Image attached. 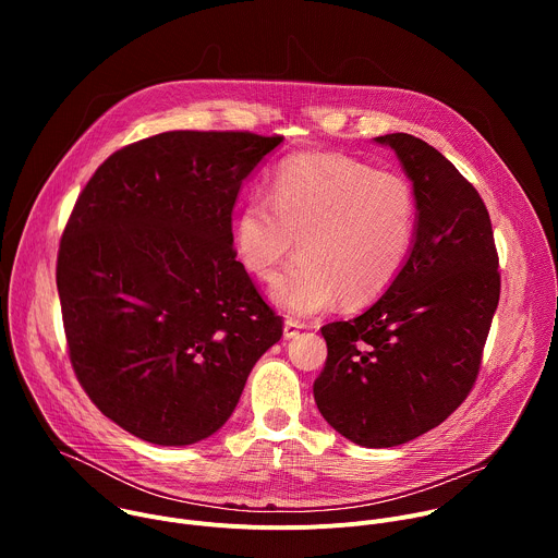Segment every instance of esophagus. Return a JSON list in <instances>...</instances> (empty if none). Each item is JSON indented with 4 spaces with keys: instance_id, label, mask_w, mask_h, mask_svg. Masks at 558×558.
Returning <instances> with one entry per match:
<instances>
[{
    "instance_id": "esophagus-1",
    "label": "esophagus",
    "mask_w": 558,
    "mask_h": 558,
    "mask_svg": "<svg viewBox=\"0 0 558 558\" xmlns=\"http://www.w3.org/2000/svg\"><path fill=\"white\" fill-rule=\"evenodd\" d=\"M300 329H304V325H302V323L291 320V317H287V320H284V338H287V340L295 338V336L300 333Z\"/></svg>"
}]
</instances>
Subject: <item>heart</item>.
<instances>
[{
  "mask_svg": "<svg viewBox=\"0 0 558 558\" xmlns=\"http://www.w3.org/2000/svg\"><path fill=\"white\" fill-rule=\"evenodd\" d=\"M267 199L241 207L231 243L238 263L258 280H271L300 247L302 258L271 287L287 313H320L338 298L349 306L371 302L409 263L420 207L402 174L344 154L306 151L274 172Z\"/></svg>",
  "mask_w": 558,
  "mask_h": 558,
  "instance_id": "obj_1",
  "label": "heart"
}]
</instances>
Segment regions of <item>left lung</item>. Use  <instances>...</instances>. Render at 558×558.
Listing matches in <instances>:
<instances>
[{
    "instance_id": "left-lung-1",
    "label": "left lung",
    "mask_w": 558,
    "mask_h": 558,
    "mask_svg": "<svg viewBox=\"0 0 558 558\" xmlns=\"http://www.w3.org/2000/svg\"><path fill=\"white\" fill-rule=\"evenodd\" d=\"M375 141L395 149L413 181L415 245L368 311L323 327L329 355L313 397L347 439L390 448L439 426L472 390L501 276L490 214L472 183L413 134Z\"/></svg>"
}]
</instances>
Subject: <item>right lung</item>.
<instances>
[{
	"instance_id": "right-lung-1",
	"label": "right lung",
	"mask_w": 558,
	"mask_h": 558,
	"mask_svg": "<svg viewBox=\"0 0 558 558\" xmlns=\"http://www.w3.org/2000/svg\"><path fill=\"white\" fill-rule=\"evenodd\" d=\"M280 141L156 134L108 156L74 203L57 256L68 355L93 404L143 441L214 435L282 338L231 247L238 192Z\"/></svg>"
}]
</instances>
